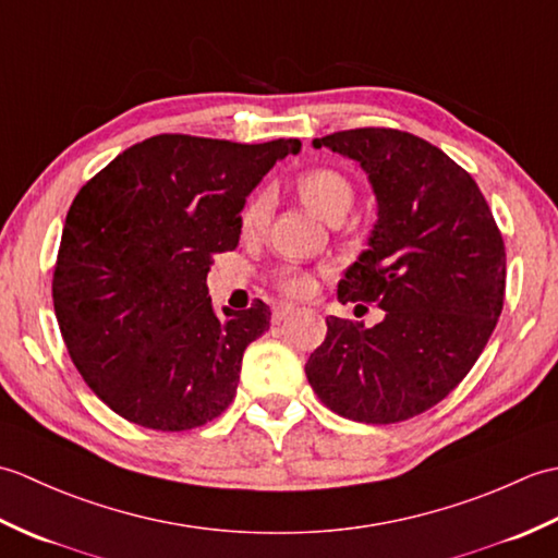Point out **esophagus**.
<instances>
[{"label":"esophagus","mask_w":558,"mask_h":558,"mask_svg":"<svg viewBox=\"0 0 558 558\" xmlns=\"http://www.w3.org/2000/svg\"><path fill=\"white\" fill-rule=\"evenodd\" d=\"M294 312V304H288V302H278V304H272V324H278V322H282V318H286L288 314H292Z\"/></svg>","instance_id":"obj_1"}]
</instances>
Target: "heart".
<instances>
[{
	"label": "heart",
	"mask_w": 558,
	"mask_h": 558,
	"mask_svg": "<svg viewBox=\"0 0 558 558\" xmlns=\"http://www.w3.org/2000/svg\"><path fill=\"white\" fill-rule=\"evenodd\" d=\"M298 194L310 206L318 218L333 222L338 218H345L354 201V186L345 172L328 165H316V168L304 170L298 177ZM270 218V196L268 192H258L246 201L240 216V230L244 236H256L268 225ZM270 282L280 292L290 294V298H306L314 292V278L310 272L298 268H278L270 272Z\"/></svg>",
	"instance_id": "b5f03b06"
}]
</instances>
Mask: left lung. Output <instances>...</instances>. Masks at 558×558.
<instances>
[{"mask_svg":"<svg viewBox=\"0 0 558 558\" xmlns=\"http://www.w3.org/2000/svg\"><path fill=\"white\" fill-rule=\"evenodd\" d=\"M357 160L378 201L369 248L338 300L376 304L362 328L328 316L304 372L342 417L393 424L432 410L477 362L504 310L506 244L470 172L414 134L364 126L314 138ZM362 306V304H360Z\"/></svg>","mask_w":558,"mask_h":558,"instance_id":"left-lung-1","label":"left lung"}]
</instances>
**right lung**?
<instances>
[{"mask_svg": "<svg viewBox=\"0 0 558 558\" xmlns=\"http://www.w3.org/2000/svg\"><path fill=\"white\" fill-rule=\"evenodd\" d=\"M298 138L234 144L158 134L81 186L59 242L52 302L69 357L120 417L156 432L204 426L234 400L268 304L213 312V256L240 242V210Z\"/></svg>", "mask_w": 558, "mask_h": 558, "instance_id": "1", "label": "right lung"}]
</instances>
